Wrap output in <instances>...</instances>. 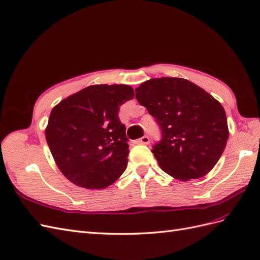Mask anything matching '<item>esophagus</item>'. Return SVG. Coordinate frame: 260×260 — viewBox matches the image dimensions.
<instances>
[{"label":"esophagus","instance_id":"esophagus-1","mask_svg":"<svg viewBox=\"0 0 260 260\" xmlns=\"http://www.w3.org/2000/svg\"><path fill=\"white\" fill-rule=\"evenodd\" d=\"M137 143L140 144H149L150 143V138L147 136H143L142 138H140L139 140H137Z\"/></svg>","mask_w":260,"mask_h":260}]
</instances>
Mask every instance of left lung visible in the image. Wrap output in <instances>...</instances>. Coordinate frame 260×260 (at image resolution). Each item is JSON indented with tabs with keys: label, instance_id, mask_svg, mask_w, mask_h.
<instances>
[{
	"label": "left lung",
	"instance_id": "left-lung-1",
	"mask_svg": "<svg viewBox=\"0 0 260 260\" xmlns=\"http://www.w3.org/2000/svg\"><path fill=\"white\" fill-rule=\"evenodd\" d=\"M136 97L162 131L152 153L165 173L187 181L212 170L229 139L225 110L215 98L179 78L151 79Z\"/></svg>",
	"mask_w": 260,
	"mask_h": 260
}]
</instances>
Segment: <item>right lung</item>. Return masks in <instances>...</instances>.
Returning a JSON list of instances; mask_svg holds the SVG:
<instances>
[{
  "label": "right lung",
  "mask_w": 260,
  "mask_h": 260,
  "mask_svg": "<svg viewBox=\"0 0 260 260\" xmlns=\"http://www.w3.org/2000/svg\"><path fill=\"white\" fill-rule=\"evenodd\" d=\"M133 97L129 85H92L51 110L46 140L55 164L70 181L102 189L121 176L128 165L129 145L118 113Z\"/></svg>",
  "instance_id": "1"
}]
</instances>
